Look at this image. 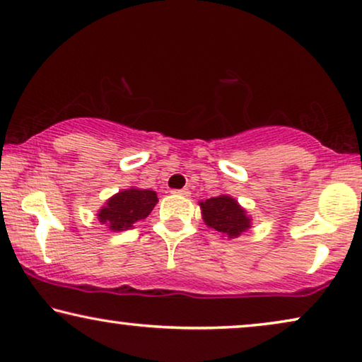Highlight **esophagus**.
Segmentation results:
<instances>
[{
    "instance_id": "34e87169",
    "label": "esophagus",
    "mask_w": 362,
    "mask_h": 362,
    "mask_svg": "<svg viewBox=\"0 0 362 362\" xmlns=\"http://www.w3.org/2000/svg\"><path fill=\"white\" fill-rule=\"evenodd\" d=\"M172 193H174V195H180V197H190V190H188V188H180V190H174Z\"/></svg>"
}]
</instances>
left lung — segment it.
<instances>
[{
    "mask_svg": "<svg viewBox=\"0 0 362 362\" xmlns=\"http://www.w3.org/2000/svg\"><path fill=\"white\" fill-rule=\"evenodd\" d=\"M200 210L205 225L223 238L234 239L251 230L252 218L239 205L236 198L226 193L200 202Z\"/></svg>",
    "mask_w": 362,
    "mask_h": 362,
    "instance_id": "1",
    "label": "left lung"
}]
</instances>
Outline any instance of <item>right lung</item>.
I'll return each instance as SVG.
<instances>
[{"instance_id": "obj_1", "label": "right lung", "mask_w": 362, "mask_h": 362, "mask_svg": "<svg viewBox=\"0 0 362 362\" xmlns=\"http://www.w3.org/2000/svg\"><path fill=\"white\" fill-rule=\"evenodd\" d=\"M157 202L159 198L154 190L129 187L108 198L96 213V218L111 231H126L134 223L146 220Z\"/></svg>"}]
</instances>
